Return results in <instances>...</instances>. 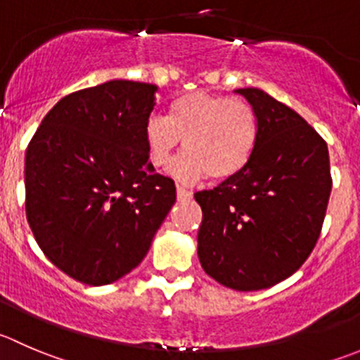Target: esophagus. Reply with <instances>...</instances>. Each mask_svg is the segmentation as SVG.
Instances as JSON below:
<instances>
[{
  "label": "esophagus",
  "instance_id": "34e87169",
  "mask_svg": "<svg viewBox=\"0 0 360 360\" xmlns=\"http://www.w3.org/2000/svg\"><path fill=\"white\" fill-rule=\"evenodd\" d=\"M191 197H193V191L186 190V188L177 184V198H179V200H190Z\"/></svg>",
  "mask_w": 360,
  "mask_h": 360
}]
</instances>
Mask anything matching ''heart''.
<instances>
[{"instance_id": "1", "label": "heart", "mask_w": 360, "mask_h": 360, "mask_svg": "<svg viewBox=\"0 0 360 360\" xmlns=\"http://www.w3.org/2000/svg\"><path fill=\"white\" fill-rule=\"evenodd\" d=\"M144 139L155 167L169 165L184 141L188 153L170 170L176 179L197 183L209 176L221 181L250 163L258 142V117L244 100L195 91L177 98L169 117H148Z\"/></svg>"}]
</instances>
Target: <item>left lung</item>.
I'll return each mask as SVG.
<instances>
[{
  "mask_svg": "<svg viewBox=\"0 0 360 360\" xmlns=\"http://www.w3.org/2000/svg\"><path fill=\"white\" fill-rule=\"evenodd\" d=\"M236 93L257 112L258 142L239 174L195 193L198 260L223 287L251 292L304 264L320 237L333 177L326 141L295 110L257 87Z\"/></svg>",
  "mask_w": 360,
  "mask_h": 360,
  "instance_id": "1",
  "label": "left lung"
}]
</instances>
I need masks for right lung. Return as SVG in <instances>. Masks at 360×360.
Listing matches in <instances>:
<instances>
[{"instance_id": "obj_1", "label": "right lung", "mask_w": 360, "mask_h": 360, "mask_svg": "<svg viewBox=\"0 0 360 360\" xmlns=\"http://www.w3.org/2000/svg\"><path fill=\"white\" fill-rule=\"evenodd\" d=\"M155 84L110 80L59 100L26 149V218L45 257L80 283L137 267L176 202L149 163Z\"/></svg>"}]
</instances>
